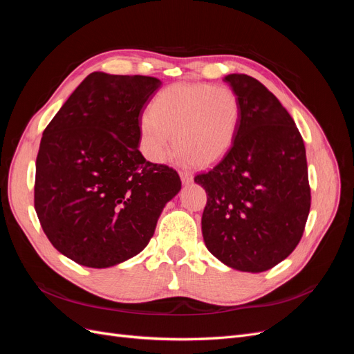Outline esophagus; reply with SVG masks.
<instances>
[{"mask_svg":"<svg viewBox=\"0 0 354 354\" xmlns=\"http://www.w3.org/2000/svg\"><path fill=\"white\" fill-rule=\"evenodd\" d=\"M180 177H181V181H183L185 185H189V183H192V181H194V176H192L189 171H181Z\"/></svg>","mask_w":354,"mask_h":354,"instance_id":"obj_1","label":"esophagus"}]
</instances>
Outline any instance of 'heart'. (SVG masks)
Instances as JSON below:
<instances>
[{"mask_svg": "<svg viewBox=\"0 0 354 354\" xmlns=\"http://www.w3.org/2000/svg\"><path fill=\"white\" fill-rule=\"evenodd\" d=\"M242 118L239 95L226 85L173 84L160 90L143 113L138 133L145 155L162 162L176 146L185 160L217 164L232 149Z\"/></svg>", "mask_w": 354, "mask_h": 354, "instance_id": "b5f03b06", "label": "heart"}]
</instances>
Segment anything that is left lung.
<instances>
[{
	"instance_id": "left-lung-1",
	"label": "left lung",
	"mask_w": 354,
	"mask_h": 354,
	"mask_svg": "<svg viewBox=\"0 0 354 354\" xmlns=\"http://www.w3.org/2000/svg\"><path fill=\"white\" fill-rule=\"evenodd\" d=\"M242 118L227 155L195 177L207 192L202 234L208 251L241 272L272 269L303 236L310 186L303 137L276 95L245 73L224 77Z\"/></svg>"
}]
</instances>
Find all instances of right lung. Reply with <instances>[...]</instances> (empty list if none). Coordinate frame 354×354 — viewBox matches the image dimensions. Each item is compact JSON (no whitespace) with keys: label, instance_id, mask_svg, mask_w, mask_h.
<instances>
[{"label":"right lung","instance_id":"right-lung-1","mask_svg":"<svg viewBox=\"0 0 354 354\" xmlns=\"http://www.w3.org/2000/svg\"><path fill=\"white\" fill-rule=\"evenodd\" d=\"M160 84L93 72L42 133L34 205L51 245L75 263L104 269L142 252L181 189L176 169L138 151V122Z\"/></svg>","mask_w":354,"mask_h":354}]
</instances>
